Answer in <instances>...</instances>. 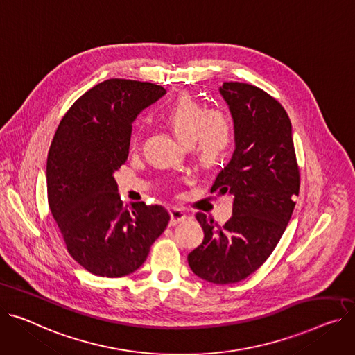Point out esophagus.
I'll return each mask as SVG.
<instances>
[{"label":"esophagus","instance_id":"obj_1","mask_svg":"<svg viewBox=\"0 0 355 355\" xmlns=\"http://www.w3.org/2000/svg\"><path fill=\"white\" fill-rule=\"evenodd\" d=\"M170 217H171L170 224H171V225H175V224H178V223H182V221L187 218V214H185V212H184L182 209H180V208H171V209H170Z\"/></svg>","mask_w":355,"mask_h":355}]
</instances>
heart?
Segmentation results:
<instances>
[{"instance_id":"1","label":"heart","mask_w":355,"mask_h":355,"mask_svg":"<svg viewBox=\"0 0 355 355\" xmlns=\"http://www.w3.org/2000/svg\"><path fill=\"white\" fill-rule=\"evenodd\" d=\"M164 120L185 144H193L205 165L218 162L232 141V124L221 111H207L197 100L182 94L164 110Z\"/></svg>"}]
</instances>
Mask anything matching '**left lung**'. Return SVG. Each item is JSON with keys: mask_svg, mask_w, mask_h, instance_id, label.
<instances>
[{"mask_svg": "<svg viewBox=\"0 0 355 355\" xmlns=\"http://www.w3.org/2000/svg\"><path fill=\"white\" fill-rule=\"evenodd\" d=\"M220 94L234 123L235 151L211 187L232 197V216L220 228L202 212V243L188 254L193 272L214 284L239 282L264 264L277 247L300 191L291 121L258 87L224 83Z\"/></svg>", "mask_w": 355, "mask_h": 355, "instance_id": "left-lung-1", "label": "left lung"}]
</instances>
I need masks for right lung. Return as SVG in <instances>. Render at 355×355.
<instances>
[{"label": "right lung", "mask_w": 355, "mask_h": 355, "mask_svg": "<svg viewBox=\"0 0 355 355\" xmlns=\"http://www.w3.org/2000/svg\"><path fill=\"white\" fill-rule=\"evenodd\" d=\"M165 89L111 78L88 89L61 120L46 158V193L67 250L94 275L124 277L144 264L167 228L162 205L118 194L115 171L128 158L131 123Z\"/></svg>", "instance_id": "add662e5"}]
</instances>
